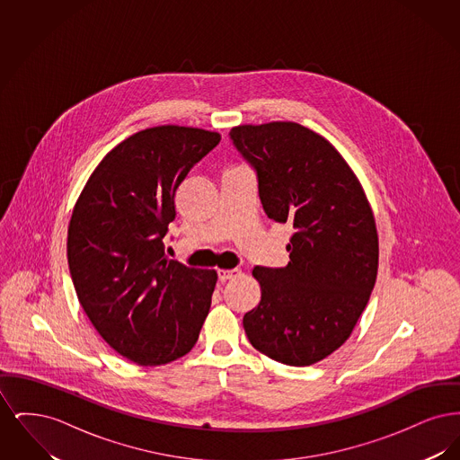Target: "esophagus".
Wrapping results in <instances>:
<instances>
[{"label":"esophagus","mask_w":460,"mask_h":460,"mask_svg":"<svg viewBox=\"0 0 460 460\" xmlns=\"http://www.w3.org/2000/svg\"><path fill=\"white\" fill-rule=\"evenodd\" d=\"M217 274H219V279L222 283H226V281H229V279H234V278L241 276V272L238 269H219Z\"/></svg>","instance_id":"34e87169"}]
</instances>
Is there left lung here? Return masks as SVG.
<instances>
[{
    "label": "left lung",
    "mask_w": 460,
    "mask_h": 460,
    "mask_svg": "<svg viewBox=\"0 0 460 460\" xmlns=\"http://www.w3.org/2000/svg\"><path fill=\"white\" fill-rule=\"evenodd\" d=\"M229 134L257 171L267 217L293 226L288 265L252 272L262 295L243 328L269 358L312 366L350 338L369 302L379 261L369 199L347 160L308 128L276 120Z\"/></svg>",
    "instance_id": "left-lung-1"
}]
</instances>
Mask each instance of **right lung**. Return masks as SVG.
<instances>
[{
  "mask_svg": "<svg viewBox=\"0 0 460 460\" xmlns=\"http://www.w3.org/2000/svg\"><path fill=\"white\" fill-rule=\"evenodd\" d=\"M220 134L156 126L111 148L89 175L68 222L66 259L79 304L110 347L162 366L197 343L217 272L164 252L175 191Z\"/></svg>",
  "mask_w": 460,
  "mask_h": 460,
  "instance_id": "obj_1",
  "label": "right lung"
}]
</instances>
